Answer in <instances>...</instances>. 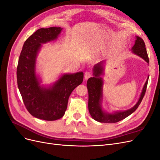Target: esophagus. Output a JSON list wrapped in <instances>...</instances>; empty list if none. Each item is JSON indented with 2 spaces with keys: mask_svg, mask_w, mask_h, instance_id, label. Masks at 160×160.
I'll return each instance as SVG.
<instances>
[{
  "mask_svg": "<svg viewBox=\"0 0 160 160\" xmlns=\"http://www.w3.org/2000/svg\"><path fill=\"white\" fill-rule=\"evenodd\" d=\"M91 77V73L90 72H89V71H87V72H85V74H84V78H85V80H88L89 77Z\"/></svg>",
  "mask_w": 160,
  "mask_h": 160,
  "instance_id": "esophagus-1",
  "label": "esophagus"
}]
</instances>
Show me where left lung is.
Instances as JSON below:
<instances>
[{"label":"left lung","mask_w":160,"mask_h":160,"mask_svg":"<svg viewBox=\"0 0 160 160\" xmlns=\"http://www.w3.org/2000/svg\"><path fill=\"white\" fill-rule=\"evenodd\" d=\"M132 51L133 54L142 58L149 64V58L146 49V45H145V42L142 38L135 36V44L132 48ZM104 64L105 61H103L98 62L94 66L93 69V77H90L87 83L89 93L88 108L92 118L97 122L100 123H113L126 118L138 109V106L142 102L145 93H146L149 76L143 85L138 102L133 108L125 111H114L113 113H108L103 110L102 108L103 81L101 76L103 75Z\"/></svg>","instance_id":"8db88e82"}]
</instances>
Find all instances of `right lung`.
Listing matches in <instances>:
<instances>
[{
    "label": "right lung",
    "mask_w": 160,
    "mask_h": 160,
    "mask_svg": "<svg viewBox=\"0 0 160 160\" xmlns=\"http://www.w3.org/2000/svg\"><path fill=\"white\" fill-rule=\"evenodd\" d=\"M62 28H41L28 37L22 46L17 69L18 88L27 109L33 117L54 121L64 115L72 91L82 83L83 72L65 73L49 86L41 85L36 61L42 44L57 39Z\"/></svg>",
    "instance_id": "1"
}]
</instances>
